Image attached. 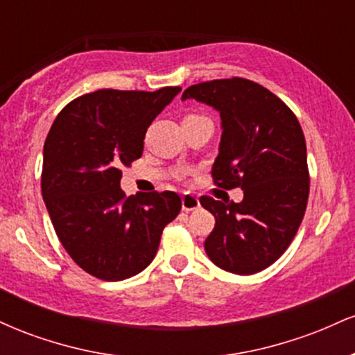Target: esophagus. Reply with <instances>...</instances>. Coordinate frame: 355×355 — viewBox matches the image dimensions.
Masks as SVG:
<instances>
[{
	"mask_svg": "<svg viewBox=\"0 0 355 355\" xmlns=\"http://www.w3.org/2000/svg\"><path fill=\"white\" fill-rule=\"evenodd\" d=\"M200 207V200H198L195 195L191 193H183L182 197V209L185 211H191V210H197Z\"/></svg>",
	"mask_w": 355,
	"mask_h": 355,
	"instance_id": "1",
	"label": "esophagus"
}]
</instances>
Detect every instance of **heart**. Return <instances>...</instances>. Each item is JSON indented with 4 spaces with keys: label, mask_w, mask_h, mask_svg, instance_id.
<instances>
[{
    "label": "heart",
    "mask_w": 355,
    "mask_h": 355,
    "mask_svg": "<svg viewBox=\"0 0 355 355\" xmlns=\"http://www.w3.org/2000/svg\"><path fill=\"white\" fill-rule=\"evenodd\" d=\"M187 116H198V115H187Z\"/></svg>",
    "instance_id": "b5f03b06"
}]
</instances>
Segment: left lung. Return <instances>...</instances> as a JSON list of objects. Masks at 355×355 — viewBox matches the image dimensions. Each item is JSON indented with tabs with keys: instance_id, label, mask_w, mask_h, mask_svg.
Masks as SVG:
<instances>
[{
	"instance_id": "8db88e82",
	"label": "left lung",
	"mask_w": 355,
	"mask_h": 355,
	"mask_svg": "<svg viewBox=\"0 0 355 355\" xmlns=\"http://www.w3.org/2000/svg\"><path fill=\"white\" fill-rule=\"evenodd\" d=\"M182 98L218 110L222 138L211 180L223 190H243L240 203L200 197L215 217L207 255L232 274H257L287 250L307 209L311 177L302 126L279 96L239 76L191 85Z\"/></svg>"
}]
</instances>
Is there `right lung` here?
<instances>
[{
	"label": "right lung",
	"instance_id": "obj_1",
	"mask_svg": "<svg viewBox=\"0 0 355 355\" xmlns=\"http://www.w3.org/2000/svg\"><path fill=\"white\" fill-rule=\"evenodd\" d=\"M180 87L105 88L67 105L43 148L42 193L61 245L78 267L116 282L150 266L166 223L180 214L175 191L130 195L121 166L144 152L146 128Z\"/></svg>",
	"mask_w": 355,
	"mask_h": 355
}]
</instances>
